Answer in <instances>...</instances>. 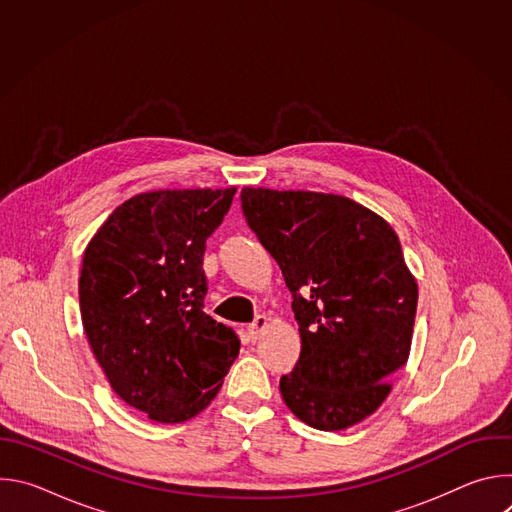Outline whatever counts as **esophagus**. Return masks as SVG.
<instances>
[{"label":"esophagus","mask_w":512,"mask_h":512,"mask_svg":"<svg viewBox=\"0 0 512 512\" xmlns=\"http://www.w3.org/2000/svg\"><path fill=\"white\" fill-rule=\"evenodd\" d=\"M267 324H269V320H267V316H257L255 320H253V324H249V336H251V340L255 342V340H259V336L263 334V330L267 328Z\"/></svg>","instance_id":"obj_1"}]
</instances>
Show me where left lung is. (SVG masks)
Wrapping results in <instances>:
<instances>
[{"mask_svg":"<svg viewBox=\"0 0 512 512\" xmlns=\"http://www.w3.org/2000/svg\"><path fill=\"white\" fill-rule=\"evenodd\" d=\"M249 229L291 291L302 352L279 391L298 419L322 431L375 413L405 367L417 283L391 225L336 194L243 188Z\"/></svg>","mask_w":512,"mask_h":512,"instance_id":"8db88e82","label":"left lung"}]
</instances>
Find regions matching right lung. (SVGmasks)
Segmentation results:
<instances>
[{
  "label": "right lung",
  "instance_id": "obj_1",
  "mask_svg": "<svg viewBox=\"0 0 512 512\" xmlns=\"http://www.w3.org/2000/svg\"><path fill=\"white\" fill-rule=\"evenodd\" d=\"M237 188L158 190L117 206L79 279L85 334L111 389L160 423L198 415L223 387L241 340L204 314L206 239Z\"/></svg>",
  "mask_w": 512,
  "mask_h": 512
}]
</instances>
